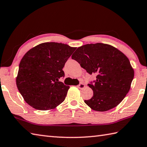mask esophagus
Wrapping results in <instances>:
<instances>
[{
    "mask_svg": "<svg viewBox=\"0 0 147 147\" xmlns=\"http://www.w3.org/2000/svg\"><path fill=\"white\" fill-rule=\"evenodd\" d=\"M85 85H84L83 83H80L79 85H78V86H77L78 88H80V89H83V88H85Z\"/></svg>",
    "mask_w": 147,
    "mask_h": 147,
    "instance_id": "obj_1",
    "label": "esophagus"
}]
</instances>
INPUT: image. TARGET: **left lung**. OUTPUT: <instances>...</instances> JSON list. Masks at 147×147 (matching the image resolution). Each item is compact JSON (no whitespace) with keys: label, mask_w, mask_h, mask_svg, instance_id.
<instances>
[{"label":"left lung","mask_w":147,"mask_h":147,"mask_svg":"<svg viewBox=\"0 0 147 147\" xmlns=\"http://www.w3.org/2000/svg\"><path fill=\"white\" fill-rule=\"evenodd\" d=\"M72 59L89 74H96L93 92L85 104L93 111L104 112L114 108L129 91L134 69L128 58L114 47L105 43L86 44L76 49Z\"/></svg>","instance_id":"obj_1"}]
</instances>
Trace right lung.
Returning <instances> with one entry per match:
<instances>
[{
    "mask_svg": "<svg viewBox=\"0 0 147 147\" xmlns=\"http://www.w3.org/2000/svg\"><path fill=\"white\" fill-rule=\"evenodd\" d=\"M67 44L45 42L34 47L21 59L16 85L28 104L51 110L63 102L69 86L59 82L65 62L76 50Z\"/></svg>",
    "mask_w": 147,
    "mask_h": 147,
    "instance_id": "1",
    "label": "right lung"
}]
</instances>
